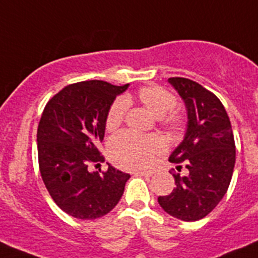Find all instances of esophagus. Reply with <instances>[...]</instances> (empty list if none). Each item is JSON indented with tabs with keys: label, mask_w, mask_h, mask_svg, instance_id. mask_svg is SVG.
Listing matches in <instances>:
<instances>
[{
	"label": "esophagus",
	"mask_w": 258,
	"mask_h": 258,
	"mask_svg": "<svg viewBox=\"0 0 258 258\" xmlns=\"http://www.w3.org/2000/svg\"><path fill=\"white\" fill-rule=\"evenodd\" d=\"M137 176H143V177H151L152 172H146V171H136Z\"/></svg>",
	"instance_id": "obj_1"
}]
</instances>
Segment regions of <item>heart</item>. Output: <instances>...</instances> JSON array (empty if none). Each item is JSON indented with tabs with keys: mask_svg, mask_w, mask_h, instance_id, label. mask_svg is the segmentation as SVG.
I'll return each mask as SVG.
<instances>
[{
	"mask_svg": "<svg viewBox=\"0 0 258 258\" xmlns=\"http://www.w3.org/2000/svg\"><path fill=\"white\" fill-rule=\"evenodd\" d=\"M137 100L167 131L176 132L182 126V116L172 111L177 105V100L170 91L156 85L146 86L139 88ZM129 96H120L112 102L105 120L107 131L112 132L121 125L129 110ZM164 151L166 146L162 139L157 137H139L127 132L114 136L107 144V153L111 161L126 170L149 168Z\"/></svg>",
	"mask_w": 258,
	"mask_h": 258,
	"instance_id": "heart-1",
	"label": "heart"
}]
</instances>
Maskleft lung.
Masks as SVG:
<instances>
[{
    "mask_svg": "<svg viewBox=\"0 0 258 258\" xmlns=\"http://www.w3.org/2000/svg\"><path fill=\"white\" fill-rule=\"evenodd\" d=\"M187 110V131L168 161L182 164L185 176L173 173L175 185L170 195L158 203L167 214L195 222L207 217L229 187L235 163V144L229 116L220 100L195 81L171 77Z\"/></svg>",
    "mask_w": 258,
    "mask_h": 258,
    "instance_id": "1",
    "label": "left lung"
}]
</instances>
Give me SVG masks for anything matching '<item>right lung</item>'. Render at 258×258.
I'll use <instances>...</instances> for the list:
<instances>
[{"label":"right lung","instance_id":"add662e5","mask_svg":"<svg viewBox=\"0 0 258 258\" xmlns=\"http://www.w3.org/2000/svg\"><path fill=\"white\" fill-rule=\"evenodd\" d=\"M129 85L92 80L72 83L44 107L38 126L39 170L54 203L77 219H97L111 212L131 175L109 164L105 172H90L104 161L99 144L115 97Z\"/></svg>","mask_w":258,"mask_h":258}]
</instances>
